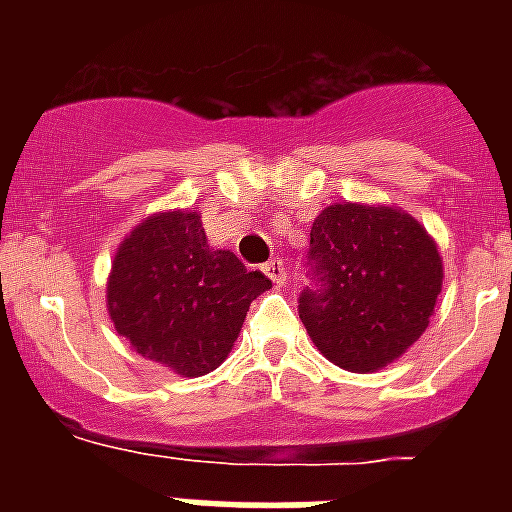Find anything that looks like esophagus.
Segmentation results:
<instances>
[{"mask_svg":"<svg viewBox=\"0 0 512 512\" xmlns=\"http://www.w3.org/2000/svg\"><path fill=\"white\" fill-rule=\"evenodd\" d=\"M265 276L276 284V287H284L287 284V268H284V263H281L279 257H273V260H268V263L263 265Z\"/></svg>","mask_w":512,"mask_h":512,"instance_id":"esophagus-1","label":"esophagus"}]
</instances>
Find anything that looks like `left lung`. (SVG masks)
Wrapping results in <instances>:
<instances>
[{"label":"left lung","instance_id":"1","mask_svg":"<svg viewBox=\"0 0 512 512\" xmlns=\"http://www.w3.org/2000/svg\"><path fill=\"white\" fill-rule=\"evenodd\" d=\"M319 289H305L300 319L340 369L369 374L398 361L428 329L444 260L425 225L393 204L342 201L311 228Z\"/></svg>","mask_w":512,"mask_h":512}]
</instances>
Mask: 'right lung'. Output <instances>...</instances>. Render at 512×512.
Wrapping results in <instances>:
<instances>
[{
    "mask_svg": "<svg viewBox=\"0 0 512 512\" xmlns=\"http://www.w3.org/2000/svg\"><path fill=\"white\" fill-rule=\"evenodd\" d=\"M268 289L271 279L247 271L231 249L209 247L196 209H164L116 247L106 308L140 356L201 377L228 358L249 303Z\"/></svg>",
    "mask_w": 512,
    "mask_h": 512,
    "instance_id": "1",
    "label": "right lung"
}]
</instances>
